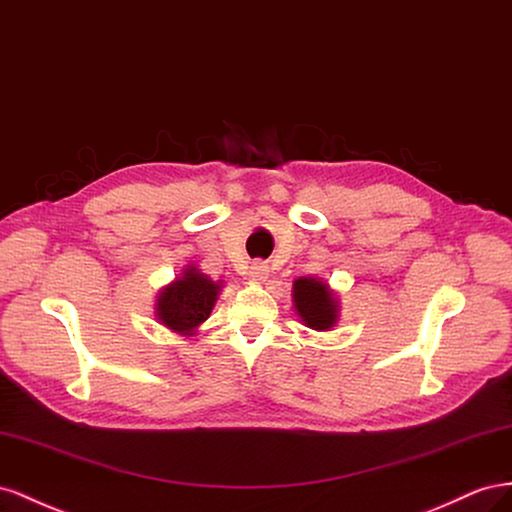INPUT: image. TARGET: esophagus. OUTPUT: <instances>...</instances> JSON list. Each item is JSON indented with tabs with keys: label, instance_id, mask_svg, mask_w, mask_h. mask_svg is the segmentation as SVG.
Returning a JSON list of instances; mask_svg holds the SVG:
<instances>
[{
	"label": "esophagus",
	"instance_id": "esophagus-1",
	"mask_svg": "<svg viewBox=\"0 0 512 512\" xmlns=\"http://www.w3.org/2000/svg\"><path fill=\"white\" fill-rule=\"evenodd\" d=\"M248 279L255 283H264L268 279V266L264 261H255V264H251V268H248Z\"/></svg>",
	"mask_w": 512,
	"mask_h": 512
}]
</instances>
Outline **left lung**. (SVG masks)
I'll list each match as a JSON object with an SVG mask.
<instances>
[{
  "instance_id": "left-lung-1",
  "label": "left lung",
  "mask_w": 512,
  "mask_h": 512,
  "mask_svg": "<svg viewBox=\"0 0 512 512\" xmlns=\"http://www.w3.org/2000/svg\"><path fill=\"white\" fill-rule=\"evenodd\" d=\"M291 300H294L296 315L306 328L328 332L337 326L341 306L328 281L319 276H300L294 281Z\"/></svg>"
}]
</instances>
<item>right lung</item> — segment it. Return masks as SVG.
Here are the masks:
<instances>
[{"label":"right lung","mask_w":512,"mask_h":512,"mask_svg":"<svg viewBox=\"0 0 512 512\" xmlns=\"http://www.w3.org/2000/svg\"><path fill=\"white\" fill-rule=\"evenodd\" d=\"M221 289L223 281H212L195 264H188L175 281L160 287L154 304L158 324L180 337H193L210 317Z\"/></svg>","instance_id":"right-lung-1"}]
</instances>
